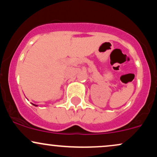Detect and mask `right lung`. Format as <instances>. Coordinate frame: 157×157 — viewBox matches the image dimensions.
Segmentation results:
<instances>
[{"mask_svg": "<svg viewBox=\"0 0 157 157\" xmlns=\"http://www.w3.org/2000/svg\"><path fill=\"white\" fill-rule=\"evenodd\" d=\"M33 105H34V104H33Z\"/></svg>", "mask_w": 157, "mask_h": 157, "instance_id": "1", "label": "right lung"}]
</instances>
